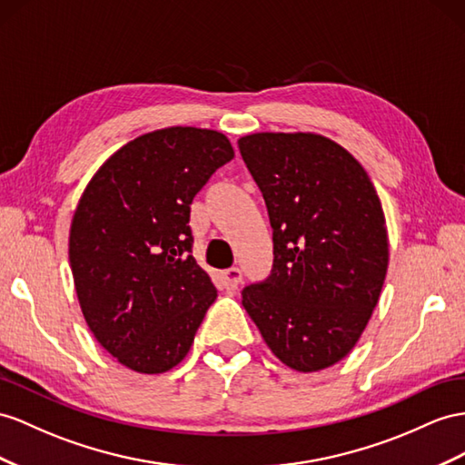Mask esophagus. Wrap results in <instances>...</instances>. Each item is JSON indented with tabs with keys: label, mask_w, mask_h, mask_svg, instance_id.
I'll list each match as a JSON object with an SVG mask.
<instances>
[{
	"label": "esophagus",
	"mask_w": 465,
	"mask_h": 465,
	"mask_svg": "<svg viewBox=\"0 0 465 465\" xmlns=\"http://www.w3.org/2000/svg\"><path fill=\"white\" fill-rule=\"evenodd\" d=\"M222 284H223V289L225 291H233V289H237V284L242 282V279H243V275H242V271L237 269V267H232V269H225V271H222Z\"/></svg>",
	"instance_id": "34e87169"
}]
</instances>
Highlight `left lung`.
Here are the masks:
<instances>
[{"mask_svg": "<svg viewBox=\"0 0 465 465\" xmlns=\"http://www.w3.org/2000/svg\"><path fill=\"white\" fill-rule=\"evenodd\" d=\"M265 198L271 275L242 302L271 351L296 371L338 363L360 340L383 289V208L363 166L314 134H253L237 141Z\"/></svg>", "mask_w": 465, "mask_h": 465, "instance_id": "obj_1", "label": "left lung"}]
</instances>
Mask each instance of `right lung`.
I'll list each match as a JSON object with an SVG mask.
<instances>
[{
  "instance_id": "1",
  "label": "right lung",
  "mask_w": 465,
  "mask_h": 465,
  "mask_svg": "<svg viewBox=\"0 0 465 465\" xmlns=\"http://www.w3.org/2000/svg\"><path fill=\"white\" fill-rule=\"evenodd\" d=\"M232 159L218 131L159 129L114 153L80 198L68 255L82 314L137 373L181 363L216 301L193 257L190 204Z\"/></svg>"
}]
</instances>
